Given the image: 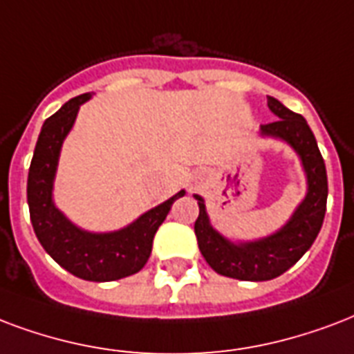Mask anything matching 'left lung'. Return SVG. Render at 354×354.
<instances>
[{
  "label": "left lung",
  "mask_w": 354,
  "mask_h": 354,
  "mask_svg": "<svg viewBox=\"0 0 354 354\" xmlns=\"http://www.w3.org/2000/svg\"><path fill=\"white\" fill-rule=\"evenodd\" d=\"M267 105L279 120L261 126L260 135L290 145L306 176V195L286 225L266 237L234 241L213 228L206 202L195 195L201 209L195 234L204 260L215 273L249 282L277 279L295 266L315 241L327 212V169L308 122L273 96H267Z\"/></svg>",
  "instance_id": "8db88e82"
}]
</instances>
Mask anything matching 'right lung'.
Segmentation results:
<instances>
[{"instance_id": "right-lung-1", "label": "right lung", "mask_w": 354, "mask_h": 354, "mask_svg": "<svg viewBox=\"0 0 354 354\" xmlns=\"http://www.w3.org/2000/svg\"><path fill=\"white\" fill-rule=\"evenodd\" d=\"M91 98L93 94L87 93L68 100L42 124L27 176V204L40 245L59 266L77 279L111 282L139 273L145 267L156 232L185 191H178L169 201L118 230L91 232L72 223L55 206L53 183L64 139L74 126L80 107Z\"/></svg>"}]
</instances>
